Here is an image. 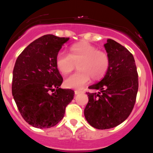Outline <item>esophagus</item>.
I'll list each match as a JSON object with an SVG mask.
<instances>
[{
	"instance_id": "obj_1",
	"label": "esophagus",
	"mask_w": 153,
	"mask_h": 153,
	"mask_svg": "<svg viewBox=\"0 0 153 153\" xmlns=\"http://www.w3.org/2000/svg\"><path fill=\"white\" fill-rule=\"evenodd\" d=\"M74 92H75V94H79L83 93L84 91H82V90H75Z\"/></svg>"
}]
</instances>
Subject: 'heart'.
I'll return each mask as SVG.
<instances>
[{
  "label": "heart",
  "instance_id": "b5f03b06",
  "mask_svg": "<svg viewBox=\"0 0 153 153\" xmlns=\"http://www.w3.org/2000/svg\"><path fill=\"white\" fill-rule=\"evenodd\" d=\"M68 54L59 52L56 56L55 62L61 74L67 75L73 71L78 64V70L74 74L65 80L68 88L79 89L90 81L91 78L98 81L103 78L110 68V57L106 52L85 41L74 44L69 48Z\"/></svg>",
  "mask_w": 153,
  "mask_h": 153
}]
</instances>
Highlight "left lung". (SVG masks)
<instances>
[{"label":"left lung","mask_w":153,"mask_h":153,"mask_svg":"<svg viewBox=\"0 0 153 153\" xmlns=\"http://www.w3.org/2000/svg\"><path fill=\"white\" fill-rule=\"evenodd\" d=\"M110 57L108 73L100 82L89 86L99 92H87L84 110L89 124L98 129L114 128L123 123L134 108L138 90V74L133 55L112 39L104 45Z\"/></svg>","instance_id":"1"}]
</instances>
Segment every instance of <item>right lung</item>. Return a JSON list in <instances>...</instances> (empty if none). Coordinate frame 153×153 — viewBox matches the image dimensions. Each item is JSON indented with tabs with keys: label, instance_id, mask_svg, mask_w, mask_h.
<instances>
[{
	"label": "right lung",
	"instance_id": "1",
	"mask_svg": "<svg viewBox=\"0 0 153 153\" xmlns=\"http://www.w3.org/2000/svg\"><path fill=\"white\" fill-rule=\"evenodd\" d=\"M68 38L45 35L19 56L13 73L12 93L19 112L36 128H51L63 118L74 91L62 89L56 56Z\"/></svg>",
	"mask_w": 153,
	"mask_h": 153
}]
</instances>
